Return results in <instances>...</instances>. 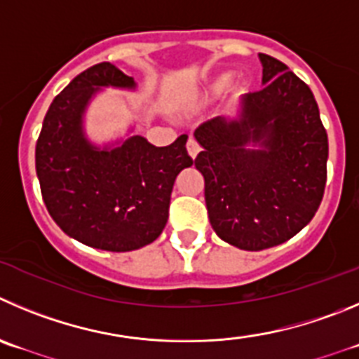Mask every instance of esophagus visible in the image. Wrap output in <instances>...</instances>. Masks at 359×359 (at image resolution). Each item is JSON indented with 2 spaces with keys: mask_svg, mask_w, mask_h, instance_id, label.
I'll use <instances>...</instances> for the list:
<instances>
[{
  "mask_svg": "<svg viewBox=\"0 0 359 359\" xmlns=\"http://www.w3.org/2000/svg\"><path fill=\"white\" fill-rule=\"evenodd\" d=\"M198 152H200L198 142H196L195 138H189V142H187V154L195 159V157L198 156Z\"/></svg>",
  "mask_w": 359,
  "mask_h": 359,
  "instance_id": "obj_1",
  "label": "esophagus"
}]
</instances>
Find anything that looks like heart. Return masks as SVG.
<instances>
[{"instance_id":"b5f03b06","label":"heart","mask_w":359,"mask_h":359,"mask_svg":"<svg viewBox=\"0 0 359 359\" xmlns=\"http://www.w3.org/2000/svg\"><path fill=\"white\" fill-rule=\"evenodd\" d=\"M230 85H232V74H221V76H217V78L207 86L205 93H203V100L217 99V97H221L230 88ZM248 90H250V81H248V79H237L236 85H233V92H236L237 95H243Z\"/></svg>"}]
</instances>
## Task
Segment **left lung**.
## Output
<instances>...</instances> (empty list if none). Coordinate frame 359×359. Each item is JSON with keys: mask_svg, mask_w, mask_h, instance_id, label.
I'll list each match as a JSON object with an SVG mask.
<instances>
[{"mask_svg": "<svg viewBox=\"0 0 359 359\" xmlns=\"http://www.w3.org/2000/svg\"><path fill=\"white\" fill-rule=\"evenodd\" d=\"M262 85L237 118L216 116L195 130L214 232L260 251L296 236L319 209L326 187L327 134L316 97L280 60L259 55Z\"/></svg>", "mask_w": 359, "mask_h": 359, "instance_id": "8db88e82", "label": "left lung"}]
</instances>
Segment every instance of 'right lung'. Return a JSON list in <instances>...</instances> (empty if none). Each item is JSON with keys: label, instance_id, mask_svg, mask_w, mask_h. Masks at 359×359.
Segmentation results:
<instances>
[{"label": "right lung", "instance_id": "obj_1", "mask_svg": "<svg viewBox=\"0 0 359 359\" xmlns=\"http://www.w3.org/2000/svg\"><path fill=\"white\" fill-rule=\"evenodd\" d=\"M102 86L133 90L136 83L109 62L76 76L46 113L36 177L43 203L67 236L97 250L133 251L161 236L177 175L193 159L186 134L168 147H154L138 134L111 149L92 145L83 113Z\"/></svg>", "mask_w": 359, "mask_h": 359}]
</instances>
